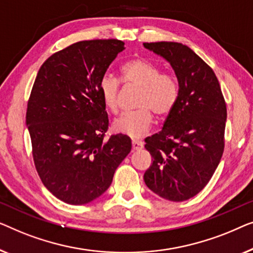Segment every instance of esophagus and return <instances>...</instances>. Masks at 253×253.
Wrapping results in <instances>:
<instances>
[{
    "mask_svg": "<svg viewBox=\"0 0 253 253\" xmlns=\"http://www.w3.org/2000/svg\"><path fill=\"white\" fill-rule=\"evenodd\" d=\"M131 148H133V150H140V149L143 148V143L140 141H136V140H133L131 141Z\"/></svg>",
    "mask_w": 253,
    "mask_h": 253,
    "instance_id": "1",
    "label": "esophagus"
}]
</instances>
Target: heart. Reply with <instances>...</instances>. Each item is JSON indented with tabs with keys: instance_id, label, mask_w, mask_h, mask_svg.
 <instances>
[{
	"instance_id": "b5f03b06",
	"label": "heart",
	"mask_w": 253,
	"mask_h": 253,
	"mask_svg": "<svg viewBox=\"0 0 253 253\" xmlns=\"http://www.w3.org/2000/svg\"><path fill=\"white\" fill-rule=\"evenodd\" d=\"M120 76L126 86L140 88L136 110L124 113L113 124L117 131L130 137H140L148 131L152 114L164 119L173 111L179 98V81L170 73L162 72L157 64L144 58H133L120 67ZM119 81L111 76L101 78L98 90L110 112L117 113L119 106Z\"/></svg>"
}]
</instances>
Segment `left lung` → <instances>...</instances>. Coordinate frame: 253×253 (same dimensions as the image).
<instances>
[{
    "label": "left lung",
    "mask_w": 253,
    "mask_h": 253,
    "mask_svg": "<svg viewBox=\"0 0 253 253\" xmlns=\"http://www.w3.org/2000/svg\"><path fill=\"white\" fill-rule=\"evenodd\" d=\"M169 60L179 81V98L163 129L145 138L152 164L144 182L155 194L183 202L203 190L225 149L226 102L213 70L177 42H144Z\"/></svg>",
    "instance_id": "8db88e82"
}]
</instances>
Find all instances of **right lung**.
Segmentation results:
<instances>
[{"mask_svg":"<svg viewBox=\"0 0 253 253\" xmlns=\"http://www.w3.org/2000/svg\"><path fill=\"white\" fill-rule=\"evenodd\" d=\"M125 43L80 41L39 70L27 103L32 155L42 183L60 201L83 205L104 193L131 150L129 137H106L108 113L98 84Z\"/></svg>","mask_w":253,"mask_h":253,"instance_id":"1","label":"right lung"}]
</instances>
